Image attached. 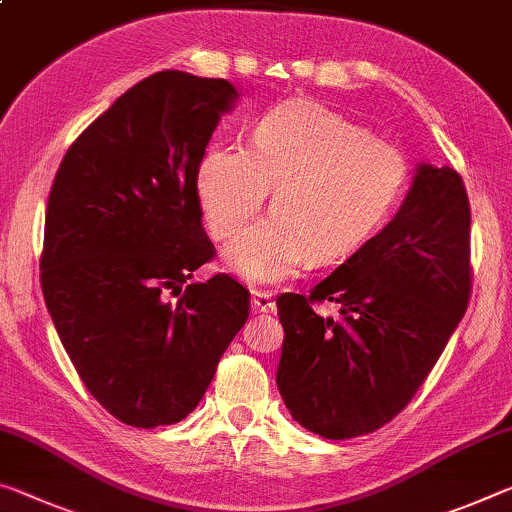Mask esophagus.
<instances>
[{"mask_svg":"<svg viewBox=\"0 0 512 512\" xmlns=\"http://www.w3.org/2000/svg\"><path fill=\"white\" fill-rule=\"evenodd\" d=\"M250 305H253V312L255 314L273 312L275 310L273 296L269 294V291H253V300H250Z\"/></svg>","mask_w":512,"mask_h":512,"instance_id":"1","label":"esophagus"}]
</instances>
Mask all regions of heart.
<instances>
[{"label": "heart", "mask_w": 512, "mask_h": 512, "mask_svg": "<svg viewBox=\"0 0 512 512\" xmlns=\"http://www.w3.org/2000/svg\"><path fill=\"white\" fill-rule=\"evenodd\" d=\"M271 186V216L225 250L253 285H278L305 259L321 264L362 246L399 205L408 161L392 143L312 102H289L259 120L248 148L212 145L198 168V198L212 237L230 241Z\"/></svg>", "instance_id": "heart-1"}]
</instances>
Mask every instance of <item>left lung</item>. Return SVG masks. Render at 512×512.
Returning a JSON list of instances; mask_svg holds the SVG:
<instances>
[{
	"label": "left lung",
	"mask_w": 512,
	"mask_h": 512,
	"mask_svg": "<svg viewBox=\"0 0 512 512\" xmlns=\"http://www.w3.org/2000/svg\"><path fill=\"white\" fill-rule=\"evenodd\" d=\"M469 198L449 166L421 164L396 216L310 294L275 300V383L300 426L328 440L378 431L415 399L472 296ZM332 302L337 317L315 307Z\"/></svg>",
	"instance_id": "8db88e82"
}]
</instances>
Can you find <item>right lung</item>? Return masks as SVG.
<instances>
[{
    "label": "right lung",
    "instance_id": "add662e5",
    "mask_svg": "<svg viewBox=\"0 0 512 512\" xmlns=\"http://www.w3.org/2000/svg\"><path fill=\"white\" fill-rule=\"evenodd\" d=\"M237 91L164 70L118 97L70 145L45 212L40 287L72 364L127 426L182 421L248 321L227 273L189 282L216 255L198 168Z\"/></svg>",
    "mask_w": 512,
    "mask_h": 512
}]
</instances>
